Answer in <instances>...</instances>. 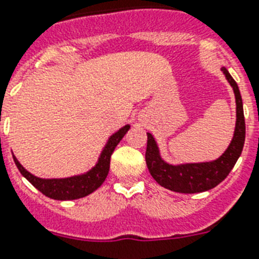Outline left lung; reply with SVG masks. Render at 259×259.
<instances>
[{
    "label": "left lung",
    "mask_w": 259,
    "mask_h": 259,
    "mask_svg": "<svg viewBox=\"0 0 259 259\" xmlns=\"http://www.w3.org/2000/svg\"><path fill=\"white\" fill-rule=\"evenodd\" d=\"M227 80L232 85L236 96L237 121L234 129L233 140L225 150V153L213 162L205 163H187L172 166L160 158L159 150L156 146L154 137L147 133L146 147V164L151 177L162 187L167 190L180 193H197L212 190L220 184L229 175L232 168L240 158L245 143V117L242 108L240 89L234 79L228 72L225 67L221 68Z\"/></svg>",
    "instance_id": "1"
}]
</instances>
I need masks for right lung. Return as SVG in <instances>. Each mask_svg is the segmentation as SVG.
Here are the masks:
<instances>
[{"mask_svg": "<svg viewBox=\"0 0 259 259\" xmlns=\"http://www.w3.org/2000/svg\"><path fill=\"white\" fill-rule=\"evenodd\" d=\"M129 129L130 126L126 125L121 127L117 133L113 134L106 143V146L104 147L96 166L87 174L77 175V177L66 178V179H40V178L34 177L29 171H26L14 155H13V158H14V162L18 167L19 172L22 174L36 190L40 191L47 197H51L54 200L80 199V197L87 196L89 193H92L93 191H96L104 183V180L106 179L108 172H109L110 156H112L113 151L119 143V141L122 140L123 136L127 133Z\"/></svg>", "mask_w": 259, "mask_h": 259, "instance_id": "obj_1", "label": "right lung"}]
</instances>
